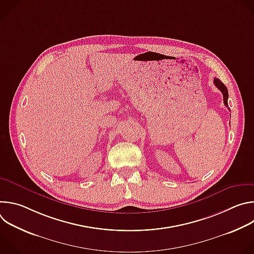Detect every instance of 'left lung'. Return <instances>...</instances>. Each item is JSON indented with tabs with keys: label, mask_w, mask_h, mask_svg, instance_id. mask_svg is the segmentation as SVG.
Returning <instances> with one entry per match:
<instances>
[{
	"label": "left lung",
	"mask_w": 254,
	"mask_h": 254,
	"mask_svg": "<svg viewBox=\"0 0 254 254\" xmlns=\"http://www.w3.org/2000/svg\"><path fill=\"white\" fill-rule=\"evenodd\" d=\"M214 84L215 86L218 88L222 94H223V101H224V104L225 106L228 107V90H227V87L221 82L220 79L218 78H214Z\"/></svg>",
	"instance_id": "8db88e82"
}]
</instances>
